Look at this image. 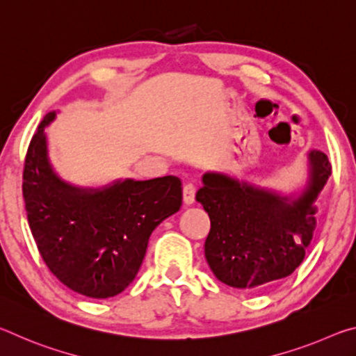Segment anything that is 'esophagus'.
I'll return each instance as SVG.
<instances>
[{
	"label": "esophagus",
	"mask_w": 356,
	"mask_h": 356,
	"mask_svg": "<svg viewBox=\"0 0 356 356\" xmlns=\"http://www.w3.org/2000/svg\"><path fill=\"white\" fill-rule=\"evenodd\" d=\"M195 196H196V186L193 184H186L184 186V202L186 206H190V204L195 202Z\"/></svg>",
	"instance_id": "34e87169"
}]
</instances>
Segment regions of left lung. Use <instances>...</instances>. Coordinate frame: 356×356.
Here are the masks:
<instances>
[{"instance_id": "obj_1", "label": "left lung", "mask_w": 356, "mask_h": 356, "mask_svg": "<svg viewBox=\"0 0 356 356\" xmlns=\"http://www.w3.org/2000/svg\"><path fill=\"white\" fill-rule=\"evenodd\" d=\"M330 174L328 156L311 150L309 182L297 200L225 174H204L196 201L210 218L204 251L216 278L231 287L257 291L292 275L312 240L314 201Z\"/></svg>"}]
</instances>
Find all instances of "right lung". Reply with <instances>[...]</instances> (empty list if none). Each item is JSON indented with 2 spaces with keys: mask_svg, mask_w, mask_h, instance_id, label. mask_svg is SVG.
<instances>
[{
  "mask_svg": "<svg viewBox=\"0 0 356 356\" xmlns=\"http://www.w3.org/2000/svg\"><path fill=\"white\" fill-rule=\"evenodd\" d=\"M48 113L29 143L23 170L28 222L42 259L56 278L91 298L114 297L140 270L154 229L182 206L176 176L75 188L47 156Z\"/></svg>",
  "mask_w": 356,
  "mask_h": 356,
  "instance_id": "right-lung-1",
  "label": "right lung"
}]
</instances>
